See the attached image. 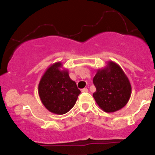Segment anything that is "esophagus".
Returning <instances> with one entry per match:
<instances>
[{
    "mask_svg": "<svg viewBox=\"0 0 155 155\" xmlns=\"http://www.w3.org/2000/svg\"><path fill=\"white\" fill-rule=\"evenodd\" d=\"M81 92H88V89L87 88H84L81 90Z\"/></svg>",
    "mask_w": 155,
    "mask_h": 155,
    "instance_id": "esophagus-1",
    "label": "esophagus"
}]
</instances>
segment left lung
<instances>
[{"mask_svg": "<svg viewBox=\"0 0 155 155\" xmlns=\"http://www.w3.org/2000/svg\"><path fill=\"white\" fill-rule=\"evenodd\" d=\"M96 91L93 97L103 111L112 113L127 104L131 95V84L118 64L108 61L106 66L98 69L93 78Z\"/></svg>", "mask_w": 155, "mask_h": 155, "instance_id": "1", "label": "left lung"}]
</instances>
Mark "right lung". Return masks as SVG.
Instances as JSON below:
<instances>
[{
  "label": "right lung",
  "mask_w": 155,
  "mask_h": 155,
  "mask_svg": "<svg viewBox=\"0 0 155 155\" xmlns=\"http://www.w3.org/2000/svg\"><path fill=\"white\" fill-rule=\"evenodd\" d=\"M38 92L48 111L59 115L70 111L81 93L61 62L51 65L44 72L39 81Z\"/></svg>",
  "instance_id": "add662e5"
}]
</instances>
